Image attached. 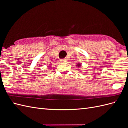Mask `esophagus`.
Segmentation results:
<instances>
[{"label": "esophagus", "mask_w": 128, "mask_h": 128, "mask_svg": "<svg viewBox=\"0 0 128 128\" xmlns=\"http://www.w3.org/2000/svg\"><path fill=\"white\" fill-rule=\"evenodd\" d=\"M66 60L65 59H60V61L63 62H64V61H66V60Z\"/></svg>", "instance_id": "esophagus-1"}]
</instances>
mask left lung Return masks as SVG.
<instances>
[{
  "instance_id": "1",
  "label": "left lung",
  "mask_w": 128,
  "mask_h": 128,
  "mask_svg": "<svg viewBox=\"0 0 128 128\" xmlns=\"http://www.w3.org/2000/svg\"><path fill=\"white\" fill-rule=\"evenodd\" d=\"M80 64H78V66H80Z\"/></svg>"
}]
</instances>
